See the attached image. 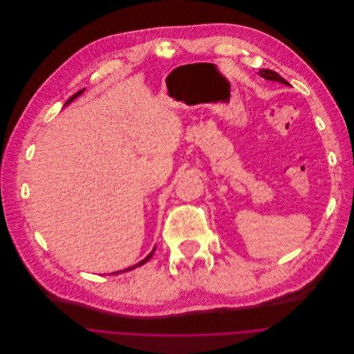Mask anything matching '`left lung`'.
<instances>
[{
	"label": "left lung",
	"mask_w": 354,
	"mask_h": 354,
	"mask_svg": "<svg viewBox=\"0 0 354 354\" xmlns=\"http://www.w3.org/2000/svg\"><path fill=\"white\" fill-rule=\"evenodd\" d=\"M258 74H259L262 78L268 80V81H274V82L283 84V85H290L286 80L281 78L277 73H274V71H272V69H259V73H258Z\"/></svg>",
	"instance_id": "8db88e82"
}]
</instances>
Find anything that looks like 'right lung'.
Returning <instances> with one entry per match:
<instances>
[{
	"instance_id": "obj_1",
	"label": "right lung",
	"mask_w": 354,
	"mask_h": 354,
	"mask_svg": "<svg viewBox=\"0 0 354 354\" xmlns=\"http://www.w3.org/2000/svg\"><path fill=\"white\" fill-rule=\"evenodd\" d=\"M84 92H85V89H82V91H80V92H77V93H75V95H74V96H71V97H69V99H68V100H66V103H65V106H66V104H69V103H71V102H73V100H75V99H77V97H78V96H80V95H82V93H84ZM155 248H156V247H155ZM155 248H153V250H152V252H151V254H149V255H148V257H147V258H145V259H142V261H140V262H138V263H136V265H133V266H129V268H127V269H124V270H118V272H115V273H121V272H128V270H132V269H135V268H138V266H140V265H144V263H145V262H148V261H149V259H151V258H152V255H153V252H155ZM115 273H114V274H115Z\"/></svg>"
}]
</instances>
